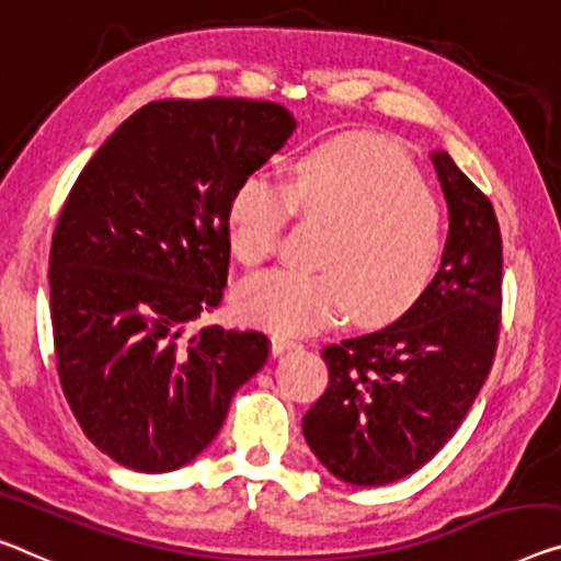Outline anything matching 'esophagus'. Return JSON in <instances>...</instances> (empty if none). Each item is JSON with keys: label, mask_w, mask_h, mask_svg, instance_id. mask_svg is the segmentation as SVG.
Here are the masks:
<instances>
[{"label": "esophagus", "mask_w": 561, "mask_h": 561, "mask_svg": "<svg viewBox=\"0 0 561 561\" xmlns=\"http://www.w3.org/2000/svg\"><path fill=\"white\" fill-rule=\"evenodd\" d=\"M298 346H300V343L293 339V335H286V333H273L271 335V348H273L275 356H280V353H286L290 348H298Z\"/></svg>", "instance_id": "esophagus-1"}]
</instances>
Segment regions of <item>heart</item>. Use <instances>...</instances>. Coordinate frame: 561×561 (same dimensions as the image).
<instances>
[{
    "instance_id": "b5f03b06",
    "label": "heart",
    "mask_w": 561,
    "mask_h": 561,
    "mask_svg": "<svg viewBox=\"0 0 561 561\" xmlns=\"http://www.w3.org/2000/svg\"><path fill=\"white\" fill-rule=\"evenodd\" d=\"M296 213L333 226L323 271L275 268L248 278L238 310L248 321L306 333L341 321H389L416 304L444 251V213L407 158L368 140H331L298 162L288 183L257 170L228 203L230 251L243 265L275 253Z\"/></svg>"
}]
</instances>
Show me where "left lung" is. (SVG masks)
I'll use <instances>...</instances> for the list:
<instances>
[{
  "mask_svg": "<svg viewBox=\"0 0 561 561\" xmlns=\"http://www.w3.org/2000/svg\"><path fill=\"white\" fill-rule=\"evenodd\" d=\"M449 205L442 268L399 321L323 348L329 389L304 416L310 451L335 479L383 486L434 459L494 364L502 232L489 197L431 152Z\"/></svg>",
  "mask_w": 561,
  "mask_h": 561,
  "instance_id": "8db88e82",
  "label": "left lung"
}]
</instances>
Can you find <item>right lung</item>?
I'll list each match as a JSON object with an SVG mask.
<instances>
[{
    "instance_id": "obj_1",
    "label": "right lung",
    "mask_w": 561,
    "mask_h": 561,
    "mask_svg": "<svg viewBox=\"0 0 561 561\" xmlns=\"http://www.w3.org/2000/svg\"><path fill=\"white\" fill-rule=\"evenodd\" d=\"M296 130L263 100H158L112 133L72 185L49 251L57 374L112 461L165 473L208 449L268 339L191 323L228 283V203Z\"/></svg>"
}]
</instances>
